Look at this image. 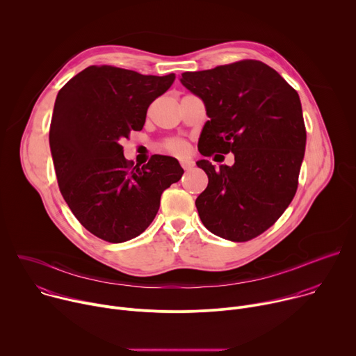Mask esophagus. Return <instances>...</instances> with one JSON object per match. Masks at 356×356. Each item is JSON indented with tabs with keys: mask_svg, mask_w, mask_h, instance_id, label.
I'll use <instances>...</instances> for the list:
<instances>
[{
	"mask_svg": "<svg viewBox=\"0 0 356 356\" xmlns=\"http://www.w3.org/2000/svg\"><path fill=\"white\" fill-rule=\"evenodd\" d=\"M180 165L184 170H191L194 168V162L193 161H180Z\"/></svg>",
	"mask_w": 356,
	"mask_h": 356,
	"instance_id": "esophagus-1",
	"label": "esophagus"
}]
</instances>
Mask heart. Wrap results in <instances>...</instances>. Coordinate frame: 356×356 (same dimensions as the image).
Segmentation results:
<instances>
[{
    "label": "heart",
    "instance_id": "1",
    "mask_svg": "<svg viewBox=\"0 0 356 356\" xmlns=\"http://www.w3.org/2000/svg\"><path fill=\"white\" fill-rule=\"evenodd\" d=\"M162 147L176 156H186L190 152V145L180 138H170L162 143Z\"/></svg>",
    "mask_w": 356,
    "mask_h": 356
}]
</instances>
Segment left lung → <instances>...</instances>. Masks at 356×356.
<instances>
[{"label":"left lung","instance_id":"left-lung-1","mask_svg":"<svg viewBox=\"0 0 356 356\" xmlns=\"http://www.w3.org/2000/svg\"><path fill=\"white\" fill-rule=\"evenodd\" d=\"M180 81L204 101L210 118L200 135V154L235 156L232 166L218 170L210 161L197 162L209 176L195 200L201 222L228 241L257 238L297 191L307 138L298 94L275 69L252 59L186 72Z\"/></svg>","mask_w":356,"mask_h":356}]
</instances>
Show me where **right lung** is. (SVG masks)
<instances>
[{
  "label": "right lung",
  "instance_id": "right-lung-1",
  "mask_svg": "<svg viewBox=\"0 0 356 356\" xmlns=\"http://www.w3.org/2000/svg\"><path fill=\"white\" fill-rule=\"evenodd\" d=\"M175 79L90 66L56 97L49 143L58 184L79 222L99 239L121 243L140 235L154 221L162 193L184 173L163 155L134 166L120 143L143 128L147 107Z\"/></svg>",
  "mask_w": 356,
  "mask_h": 356
}]
</instances>
